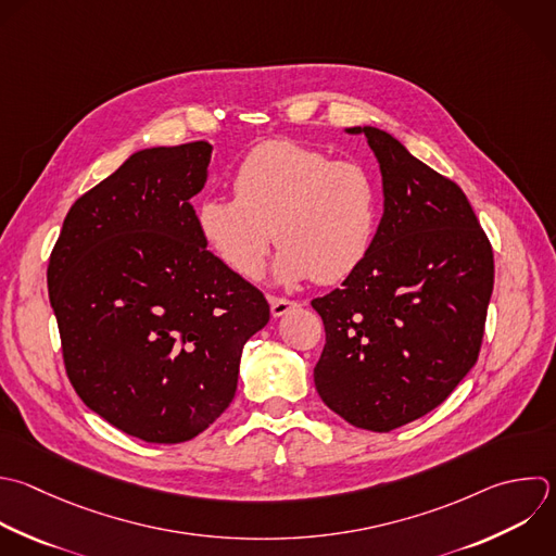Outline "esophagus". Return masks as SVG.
I'll return each mask as SVG.
<instances>
[{"mask_svg": "<svg viewBox=\"0 0 556 556\" xmlns=\"http://www.w3.org/2000/svg\"><path fill=\"white\" fill-rule=\"evenodd\" d=\"M298 304L293 302V300H287V298H276V295H271L269 298V308H271V315L274 317H282V315H287L291 308H295Z\"/></svg>", "mask_w": 556, "mask_h": 556, "instance_id": "34e87169", "label": "esophagus"}]
</instances>
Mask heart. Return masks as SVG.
I'll use <instances>...</instances> for the list:
<instances>
[{
  "label": "heart",
  "mask_w": 556,
  "mask_h": 556,
  "mask_svg": "<svg viewBox=\"0 0 556 556\" xmlns=\"http://www.w3.org/2000/svg\"><path fill=\"white\" fill-rule=\"evenodd\" d=\"M235 198L208 195L198 204V230L235 274L256 280L274 237L282 248L276 274L282 282L313 276L334 285L367 258L378 228V189L356 161L289 139L256 146L237 167Z\"/></svg>",
  "instance_id": "heart-1"
}]
</instances>
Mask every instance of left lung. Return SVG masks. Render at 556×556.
<instances>
[{
  "label": "left lung",
  "mask_w": 556,
  "mask_h": 556,
  "mask_svg": "<svg viewBox=\"0 0 556 556\" xmlns=\"http://www.w3.org/2000/svg\"><path fill=\"white\" fill-rule=\"evenodd\" d=\"M384 213L363 265L311 304L326 343L315 389L348 424L389 432L439 406L473 367L493 291V250L456 182L363 126Z\"/></svg>",
  "instance_id": "8db88e82"
}]
</instances>
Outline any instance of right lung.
Segmentation results:
<instances>
[{"label": "right lung", "instance_id": "add662e5", "mask_svg": "<svg viewBox=\"0 0 556 556\" xmlns=\"http://www.w3.org/2000/svg\"><path fill=\"white\" fill-rule=\"evenodd\" d=\"M213 146L132 154L70 208L48 267L67 376L83 402L148 443H182L232 402L265 295L198 230Z\"/></svg>", "mask_w": 556, "mask_h": 556}]
</instances>
